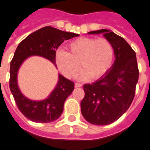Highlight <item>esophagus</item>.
<instances>
[{
    "instance_id": "obj_1",
    "label": "esophagus",
    "mask_w": 150,
    "mask_h": 150,
    "mask_svg": "<svg viewBox=\"0 0 150 150\" xmlns=\"http://www.w3.org/2000/svg\"><path fill=\"white\" fill-rule=\"evenodd\" d=\"M75 87H81V86H82V84L75 83Z\"/></svg>"
}]
</instances>
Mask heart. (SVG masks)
Masks as SVG:
<instances>
[{
  "instance_id": "1",
  "label": "heart",
  "mask_w": 150,
  "mask_h": 150,
  "mask_svg": "<svg viewBox=\"0 0 150 150\" xmlns=\"http://www.w3.org/2000/svg\"><path fill=\"white\" fill-rule=\"evenodd\" d=\"M67 52L59 50L55 53V64L61 73L68 79L75 78L80 70V78L98 79L111 68L115 58L113 45L106 39L79 38L68 44Z\"/></svg>"
}]
</instances>
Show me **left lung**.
<instances>
[{
	"label": "left lung",
	"mask_w": 150,
	"mask_h": 150,
	"mask_svg": "<svg viewBox=\"0 0 150 150\" xmlns=\"http://www.w3.org/2000/svg\"><path fill=\"white\" fill-rule=\"evenodd\" d=\"M100 33L113 45L115 60L103 77L91 84H84L85 96L80 104L84 118L96 126L114 122L129 109L139 76L136 53L129 44L108 29L88 34Z\"/></svg>",
	"instance_id": "8db88e82"
}]
</instances>
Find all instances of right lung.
Instances as JSON below:
<instances>
[{"label":"right lung","mask_w":150,"mask_h":150,"mask_svg":"<svg viewBox=\"0 0 150 150\" xmlns=\"http://www.w3.org/2000/svg\"><path fill=\"white\" fill-rule=\"evenodd\" d=\"M79 35L47 26L30 34L19 44L10 63L9 87L18 109L29 120L48 123L58 119L64 110V102L72 93L75 84L59 74L58 83L47 98L31 100L19 89L17 74L20 67L26 59L33 55L42 56L56 67L55 52L59 46L64 40Z\"/></svg>","instance_id":"obj_1"}]
</instances>
